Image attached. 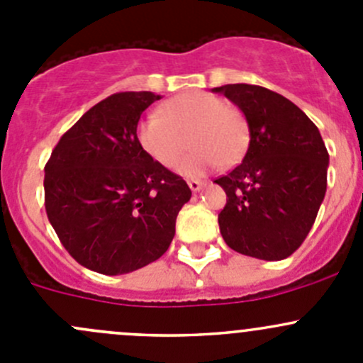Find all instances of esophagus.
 Returning a JSON list of instances; mask_svg holds the SVG:
<instances>
[{
  "mask_svg": "<svg viewBox=\"0 0 363 363\" xmlns=\"http://www.w3.org/2000/svg\"><path fill=\"white\" fill-rule=\"evenodd\" d=\"M188 186L191 188V191H200V189L203 188V182L196 181V179H191V181H188Z\"/></svg>",
  "mask_w": 363,
  "mask_h": 363,
  "instance_id": "obj_1",
  "label": "esophagus"
}]
</instances>
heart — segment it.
Listing matches in <instances>:
<instances>
[{
    "label": "heart",
    "instance_id": "1",
    "mask_svg": "<svg viewBox=\"0 0 363 363\" xmlns=\"http://www.w3.org/2000/svg\"><path fill=\"white\" fill-rule=\"evenodd\" d=\"M137 137L142 149L164 168L181 163L191 140L196 151L181 167L186 175L239 163L250 140L242 112L205 91H188L164 101L160 113L140 121Z\"/></svg>",
    "mask_w": 363,
    "mask_h": 363
}]
</instances>
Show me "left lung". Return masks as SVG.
<instances>
[{
    "instance_id": "left-lung-1",
    "label": "left lung",
    "mask_w": 363,
    "mask_h": 363,
    "mask_svg": "<svg viewBox=\"0 0 363 363\" xmlns=\"http://www.w3.org/2000/svg\"><path fill=\"white\" fill-rule=\"evenodd\" d=\"M246 116L242 163L216 179L226 193L219 230L233 251L277 262L298 250L327 191L328 152L316 124L288 98L262 86L214 87Z\"/></svg>"
}]
</instances>
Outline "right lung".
Here are the masks:
<instances>
[{
	"instance_id": "right-lung-1",
	"label": "right lung",
	"mask_w": 363,
	"mask_h": 363,
	"mask_svg": "<svg viewBox=\"0 0 363 363\" xmlns=\"http://www.w3.org/2000/svg\"><path fill=\"white\" fill-rule=\"evenodd\" d=\"M160 98L111 94L60 138L45 164L47 218L72 258L94 272L119 276L156 262L191 199L184 179L138 142V119Z\"/></svg>"
}]
</instances>
